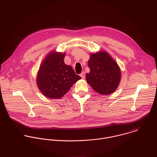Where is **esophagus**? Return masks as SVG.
<instances>
[{
  "label": "esophagus",
  "instance_id": "34e87169",
  "mask_svg": "<svg viewBox=\"0 0 157 157\" xmlns=\"http://www.w3.org/2000/svg\"><path fill=\"white\" fill-rule=\"evenodd\" d=\"M80 76H81L82 79H84V78H85V72H84V71L82 72V73L80 74Z\"/></svg>",
  "mask_w": 157,
  "mask_h": 157
}]
</instances>
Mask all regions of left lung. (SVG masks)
<instances>
[{"mask_svg":"<svg viewBox=\"0 0 157 157\" xmlns=\"http://www.w3.org/2000/svg\"><path fill=\"white\" fill-rule=\"evenodd\" d=\"M88 67L90 73L86 75V78L95 91L107 95L116 91L121 81V73L116 62L107 53L91 54Z\"/></svg>","mask_w":157,"mask_h":157,"instance_id":"1","label":"left lung"}]
</instances>
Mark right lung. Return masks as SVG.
Instances as JSON below:
<instances>
[{"label": "right lung", "mask_w": 157, "mask_h": 157, "mask_svg": "<svg viewBox=\"0 0 157 157\" xmlns=\"http://www.w3.org/2000/svg\"><path fill=\"white\" fill-rule=\"evenodd\" d=\"M64 53L53 52L44 59L40 66L36 82L40 91L47 98H61L81 79L71 66L64 64Z\"/></svg>", "instance_id": "right-lung-1"}]
</instances>
